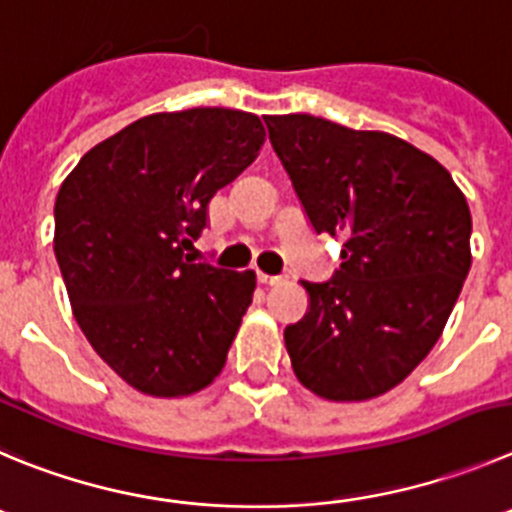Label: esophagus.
Segmentation results:
<instances>
[{
  "mask_svg": "<svg viewBox=\"0 0 512 512\" xmlns=\"http://www.w3.org/2000/svg\"><path fill=\"white\" fill-rule=\"evenodd\" d=\"M257 280H260L262 285H267V288H272V285H280V283H285V275H265V272H260V275H257Z\"/></svg>",
  "mask_w": 512,
  "mask_h": 512,
  "instance_id": "34e87169",
  "label": "esophagus"
}]
</instances>
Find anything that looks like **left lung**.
Wrapping results in <instances>:
<instances>
[{
  "label": "left lung",
  "instance_id": "left-lung-1",
  "mask_svg": "<svg viewBox=\"0 0 512 512\" xmlns=\"http://www.w3.org/2000/svg\"><path fill=\"white\" fill-rule=\"evenodd\" d=\"M315 234L343 237L341 267L308 283L285 328L305 389L366 401L407 379L442 336L470 272L472 217L450 171L384 131L310 113L265 116Z\"/></svg>",
  "mask_w": 512,
  "mask_h": 512
}]
</instances>
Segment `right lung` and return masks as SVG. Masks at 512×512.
<instances>
[{
  "instance_id": "right-lung-1",
  "label": "right lung",
  "mask_w": 512,
  "mask_h": 512,
  "mask_svg": "<svg viewBox=\"0 0 512 512\" xmlns=\"http://www.w3.org/2000/svg\"><path fill=\"white\" fill-rule=\"evenodd\" d=\"M262 143L255 113H154L90 148L57 191L52 242L75 321L141 394H197L227 364L255 272L194 265L184 252L209 199Z\"/></svg>"
}]
</instances>
